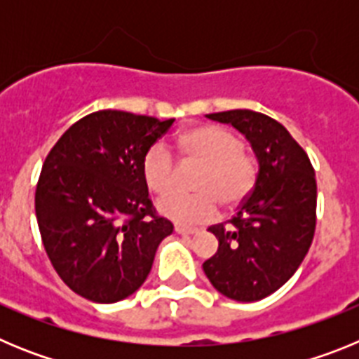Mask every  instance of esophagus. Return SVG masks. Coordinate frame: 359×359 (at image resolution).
<instances>
[{"label":"esophagus","mask_w":359,"mask_h":359,"mask_svg":"<svg viewBox=\"0 0 359 359\" xmlns=\"http://www.w3.org/2000/svg\"><path fill=\"white\" fill-rule=\"evenodd\" d=\"M174 231H176V233H180V236H192V233H196V231H198V228L176 224V226H174Z\"/></svg>","instance_id":"esophagus-1"}]
</instances>
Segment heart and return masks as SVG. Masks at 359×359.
I'll return each instance as SVG.
<instances>
[{"instance_id": "b5f03b06", "label": "heart", "mask_w": 359, "mask_h": 359, "mask_svg": "<svg viewBox=\"0 0 359 359\" xmlns=\"http://www.w3.org/2000/svg\"><path fill=\"white\" fill-rule=\"evenodd\" d=\"M180 151L187 163L199 165L194 189L198 194H167L177 180V165L163 144L145 152L142 172L154 194H167L158 201V212L176 223L208 221L221 207L233 208L248 198L257 182L259 167L244 151L241 136L221 126H196L180 135Z\"/></svg>"}]
</instances>
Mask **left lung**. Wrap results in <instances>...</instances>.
Wrapping results in <instances>:
<instances>
[{
	"label": "left lung",
	"mask_w": 359,
	"mask_h": 359,
	"mask_svg": "<svg viewBox=\"0 0 359 359\" xmlns=\"http://www.w3.org/2000/svg\"><path fill=\"white\" fill-rule=\"evenodd\" d=\"M246 136L259 161L252 194L230 221L208 228L219 248L203 271L237 302H255L293 277L309 252L316 226L315 169L287 129L250 109L210 113Z\"/></svg>",
	"instance_id": "8db88e82"
}]
</instances>
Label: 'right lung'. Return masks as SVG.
<instances>
[{
  "label": "right lung",
  "instance_id": "1",
  "mask_svg": "<svg viewBox=\"0 0 359 359\" xmlns=\"http://www.w3.org/2000/svg\"><path fill=\"white\" fill-rule=\"evenodd\" d=\"M174 118L102 109L75 122L43 163L36 215L66 286L97 304L135 293L174 230L149 199L142 161Z\"/></svg>",
  "mask_w": 359,
  "mask_h": 359
}]
</instances>
